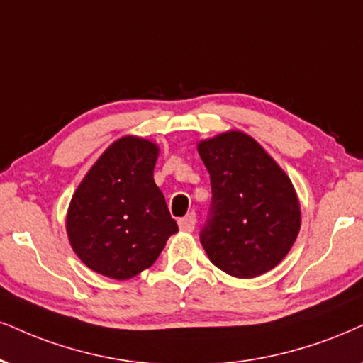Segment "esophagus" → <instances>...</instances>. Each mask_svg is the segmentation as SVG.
<instances>
[{
  "label": "esophagus",
  "mask_w": 363,
  "mask_h": 363,
  "mask_svg": "<svg viewBox=\"0 0 363 363\" xmlns=\"http://www.w3.org/2000/svg\"><path fill=\"white\" fill-rule=\"evenodd\" d=\"M195 222H196L195 213L191 212L186 217H183L178 220V227H180V230H183V232H191L195 229Z\"/></svg>",
  "instance_id": "esophagus-1"
}]
</instances>
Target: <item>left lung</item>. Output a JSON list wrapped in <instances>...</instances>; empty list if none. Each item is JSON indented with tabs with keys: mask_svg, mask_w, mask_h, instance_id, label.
<instances>
[{
	"mask_svg": "<svg viewBox=\"0 0 363 363\" xmlns=\"http://www.w3.org/2000/svg\"><path fill=\"white\" fill-rule=\"evenodd\" d=\"M210 173L212 203L200 242L218 269L257 277L276 267L301 227L298 195L289 177L242 131L199 143Z\"/></svg>",
	"mask_w": 363,
	"mask_h": 363,
	"instance_id": "1",
	"label": "left lung"
}]
</instances>
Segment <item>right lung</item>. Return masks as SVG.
<instances>
[{
	"instance_id": "1",
	"label": "right lung",
	"mask_w": 363,
	"mask_h": 363,
	"mask_svg": "<svg viewBox=\"0 0 363 363\" xmlns=\"http://www.w3.org/2000/svg\"><path fill=\"white\" fill-rule=\"evenodd\" d=\"M158 151L145 138H119L80 182L67 212V235L89 269L129 279L153 266L178 232L153 180Z\"/></svg>"
}]
</instances>
